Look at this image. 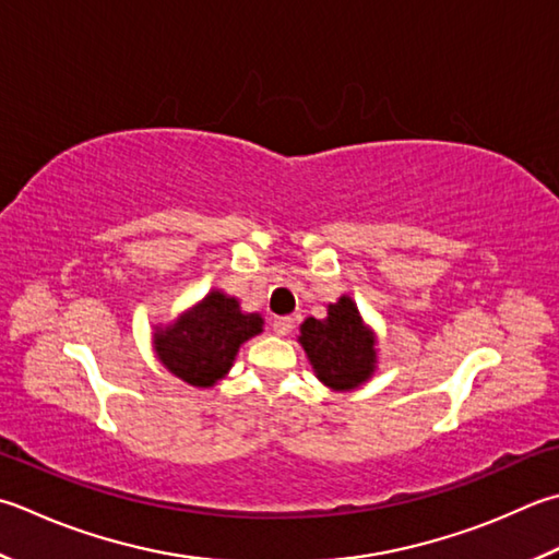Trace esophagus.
Listing matches in <instances>:
<instances>
[{
    "mask_svg": "<svg viewBox=\"0 0 559 559\" xmlns=\"http://www.w3.org/2000/svg\"><path fill=\"white\" fill-rule=\"evenodd\" d=\"M293 326H295L293 317H276V320H273V324H271V330H273V334H278V336H288L293 332Z\"/></svg>",
    "mask_w": 559,
    "mask_h": 559,
    "instance_id": "esophagus-1",
    "label": "esophagus"
}]
</instances>
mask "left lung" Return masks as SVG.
<instances>
[{
	"mask_svg": "<svg viewBox=\"0 0 559 559\" xmlns=\"http://www.w3.org/2000/svg\"><path fill=\"white\" fill-rule=\"evenodd\" d=\"M305 348L314 378L334 392H352L376 376L378 334L373 332L352 295L326 305V317H308L300 324Z\"/></svg>",
	"mask_w": 559,
	"mask_h": 559,
	"instance_id": "obj_1",
	"label": "left lung"
}]
</instances>
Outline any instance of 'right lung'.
Wrapping results in <instances>:
<instances>
[{
	"instance_id": "add662e5",
	"label": "right lung",
	"mask_w": 559,
	"mask_h": 559,
	"mask_svg": "<svg viewBox=\"0 0 559 559\" xmlns=\"http://www.w3.org/2000/svg\"><path fill=\"white\" fill-rule=\"evenodd\" d=\"M261 332L264 317L245 312L235 295L213 288L177 320L155 324L152 348L171 376L205 390L229 373L239 346Z\"/></svg>"
}]
</instances>
